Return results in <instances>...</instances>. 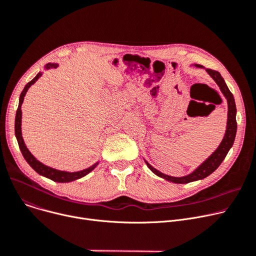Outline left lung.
Wrapping results in <instances>:
<instances>
[{"label":"left lung","instance_id":"left-lung-1","mask_svg":"<svg viewBox=\"0 0 256 256\" xmlns=\"http://www.w3.org/2000/svg\"><path fill=\"white\" fill-rule=\"evenodd\" d=\"M194 66L196 68L204 69V67H202V65L195 64ZM206 72L214 80V82L219 86L220 91L223 94L224 98L226 99V101H228L226 130H225L224 136H223L220 144L218 146V148L202 164H200L198 166L195 168L193 172H191L190 174H188L186 176H172L165 174L159 172L158 170H156L155 168H153L152 165L150 164L144 158L146 164L148 165V168L151 170L156 176H160L164 180H166V181H168V182L174 183V184H187V183H190V182L198 181V180H202V178H206L208 176L211 174L212 172H214L219 168V165L222 163L224 158L226 157L228 151L232 148V146L234 144V138H236V102H234V95L230 91L228 86H226V84H225L223 78L221 76V74L218 71H214V70H211V69H206Z\"/></svg>","mask_w":256,"mask_h":256}]
</instances>
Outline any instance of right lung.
<instances>
[{
    "instance_id": "right-lung-1",
    "label": "right lung",
    "mask_w": 256,
    "mask_h": 256,
    "mask_svg": "<svg viewBox=\"0 0 256 256\" xmlns=\"http://www.w3.org/2000/svg\"><path fill=\"white\" fill-rule=\"evenodd\" d=\"M58 64L56 63H48L44 66V69L45 70H48L50 68H58ZM43 74V72H39L36 76L26 84V86L24 88L20 96V103H18V110H16V116H15V125H14V128H15V136H16V140H18V146H20V148L22 151V154L24 156V158L26 159V161L28 163L30 166H31L36 172H38L40 176H43L45 178H50L52 180V181L54 182H58V183H69V182H72V181H75V180H78L84 176H86L88 174L91 172L97 165L99 163V161H97L96 163H94L92 166H90L86 170H80V172H65V170H56V168H52L50 166H48V165L43 164L42 162H40L39 160H37L33 155L32 153L28 151V148H26L24 142V138H22V104L24 102V96L28 92V88L31 86L32 84H34L38 78L41 76V75Z\"/></svg>"
}]
</instances>
